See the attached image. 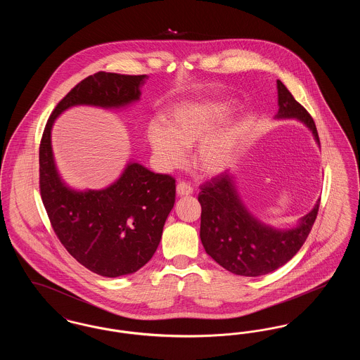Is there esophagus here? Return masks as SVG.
I'll return each instance as SVG.
<instances>
[{"instance_id": "34e87169", "label": "esophagus", "mask_w": 360, "mask_h": 360, "mask_svg": "<svg viewBox=\"0 0 360 360\" xmlns=\"http://www.w3.org/2000/svg\"><path fill=\"white\" fill-rule=\"evenodd\" d=\"M193 193V188L186 184V182H179L178 185H176V194L179 195V197H184V195H188V194H191Z\"/></svg>"}]
</instances>
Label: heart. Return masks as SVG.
Here are the masks:
<instances>
[{"label": "heart", "mask_w": 360, "mask_h": 360, "mask_svg": "<svg viewBox=\"0 0 360 360\" xmlns=\"http://www.w3.org/2000/svg\"><path fill=\"white\" fill-rule=\"evenodd\" d=\"M232 105L226 101L194 100L174 105L169 125L154 121L148 127V141L159 165L172 169L184 163L186 147L194 146V166L205 175L225 172L236 159L241 134L236 125L226 124Z\"/></svg>", "instance_id": "b5f03b06"}]
</instances>
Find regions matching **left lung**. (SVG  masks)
Masks as SVG:
<instances>
[{
	"instance_id": "left-lung-1",
	"label": "left lung",
	"mask_w": 360,
	"mask_h": 360,
	"mask_svg": "<svg viewBox=\"0 0 360 360\" xmlns=\"http://www.w3.org/2000/svg\"><path fill=\"white\" fill-rule=\"evenodd\" d=\"M275 119H295L307 125L320 146L316 124L307 109L297 103L279 79ZM200 238L206 254L225 270L243 276L273 273L294 257L316 221L320 200L294 228L276 229L262 223L240 198L235 176L223 172L201 186Z\"/></svg>"
}]
</instances>
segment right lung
I'll use <instances>...</instances> for the list:
<instances>
[{
    "instance_id": "right-lung-1",
    "label": "right lung",
    "mask_w": 360,
    "mask_h": 360,
    "mask_svg": "<svg viewBox=\"0 0 360 360\" xmlns=\"http://www.w3.org/2000/svg\"><path fill=\"white\" fill-rule=\"evenodd\" d=\"M147 75L96 72L56 105L39 148L40 194L52 228L70 255L96 274H134L155 254L175 202V179L137 162L101 190H75L60 178L51 146L52 125L71 106L120 109L140 100Z\"/></svg>"
}]
</instances>
